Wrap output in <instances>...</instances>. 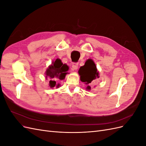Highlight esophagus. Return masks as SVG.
Returning <instances> with one entry per match:
<instances>
[{"label":"esophagus","mask_w":146,"mask_h":146,"mask_svg":"<svg viewBox=\"0 0 146 146\" xmlns=\"http://www.w3.org/2000/svg\"><path fill=\"white\" fill-rule=\"evenodd\" d=\"M78 63H73V65H72V70H76L78 68Z\"/></svg>","instance_id":"1"}]
</instances>
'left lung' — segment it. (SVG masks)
<instances>
[{"mask_svg":"<svg viewBox=\"0 0 146 146\" xmlns=\"http://www.w3.org/2000/svg\"><path fill=\"white\" fill-rule=\"evenodd\" d=\"M78 74L80 76V80L88 85L91 82L99 78V73L96 68L94 61L91 59H88L86 61L85 65L81 66L78 70ZM87 90H90V86L88 85Z\"/></svg>","mask_w":146,"mask_h":146,"instance_id":"8db88e82","label":"left lung"}]
</instances>
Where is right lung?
<instances>
[{
	"mask_svg": "<svg viewBox=\"0 0 146 146\" xmlns=\"http://www.w3.org/2000/svg\"><path fill=\"white\" fill-rule=\"evenodd\" d=\"M69 70L68 66L63 64L60 59L57 58L55 61H53L48 68L46 69L45 72L46 80H49V86L54 88L56 86L58 88L60 84L56 83V80H63L65 78L66 72Z\"/></svg>",
	"mask_w": 146,
	"mask_h": 146,
	"instance_id": "1",
	"label": "right lung"
}]
</instances>
